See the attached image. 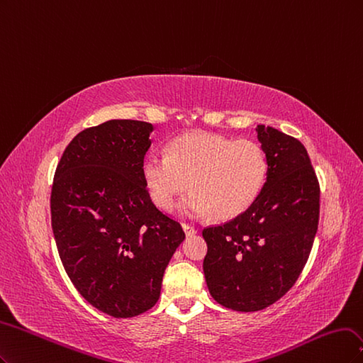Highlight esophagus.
Instances as JSON below:
<instances>
[{
    "instance_id": "1",
    "label": "esophagus",
    "mask_w": 363,
    "mask_h": 363,
    "mask_svg": "<svg viewBox=\"0 0 363 363\" xmlns=\"http://www.w3.org/2000/svg\"><path fill=\"white\" fill-rule=\"evenodd\" d=\"M182 229H184V232H185V235H186V237H193L194 233L197 232L194 226H191V225H186V223H184V225H182Z\"/></svg>"
}]
</instances>
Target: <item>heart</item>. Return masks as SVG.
Here are the masks:
<instances>
[{
    "instance_id": "1",
    "label": "heart",
    "mask_w": 363,
    "mask_h": 363,
    "mask_svg": "<svg viewBox=\"0 0 363 363\" xmlns=\"http://www.w3.org/2000/svg\"><path fill=\"white\" fill-rule=\"evenodd\" d=\"M150 199L172 209L178 196L185 217L211 214L218 220L241 216L258 201L267 178L268 158L253 140H233L213 133H190L174 138L169 155L150 152L142 162Z\"/></svg>"
}]
</instances>
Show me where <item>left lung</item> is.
Wrapping results in <instances>:
<instances>
[{
    "label": "left lung",
    "mask_w": 363,
    "mask_h": 363,
    "mask_svg": "<svg viewBox=\"0 0 363 363\" xmlns=\"http://www.w3.org/2000/svg\"><path fill=\"white\" fill-rule=\"evenodd\" d=\"M268 178L247 211L203 229L209 294L232 311L255 312L284 297L306 265L318 229L320 185L297 138L258 125Z\"/></svg>",
    "instance_id": "left-lung-1"
}]
</instances>
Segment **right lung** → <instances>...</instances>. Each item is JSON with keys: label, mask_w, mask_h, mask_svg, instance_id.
<instances>
[{"label": "right lung", "mask_w": 363, "mask_h": 363, "mask_svg": "<svg viewBox=\"0 0 363 363\" xmlns=\"http://www.w3.org/2000/svg\"><path fill=\"white\" fill-rule=\"evenodd\" d=\"M152 131V123L125 119L87 128L54 174L51 223L62 264L79 294L114 318L155 305L185 238L146 190L142 162Z\"/></svg>", "instance_id": "right-lung-1"}]
</instances>
